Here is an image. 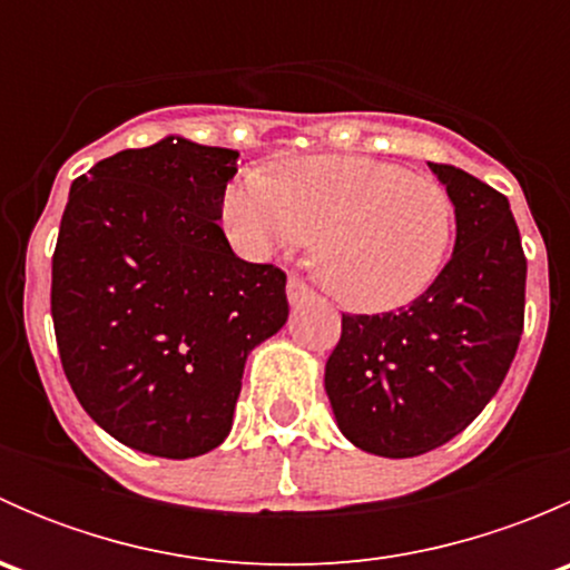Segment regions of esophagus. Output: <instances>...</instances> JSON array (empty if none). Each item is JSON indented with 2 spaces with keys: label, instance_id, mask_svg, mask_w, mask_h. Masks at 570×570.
Masks as SVG:
<instances>
[{
  "label": "esophagus",
  "instance_id": "obj_1",
  "mask_svg": "<svg viewBox=\"0 0 570 570\" xmlns=\"http://www.w3.org/2000/svg\"><path fill=\"white\" fill-rule=\"evenodd\" d=\"M286 297H289L292 306H301V303L312 301V289H308L306 284H303L301 278H289V284H286Z\"/></svg>",
  "mask_w": 570,
  "mask_h": 570
}]
</instances>
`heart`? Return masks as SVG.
Returning <instances> with one entry per match:
<instances>
[{"label":"heart","instance_id":"b5f03b06","mask_svg":"<svg viewBox=\"0 0 570 570\" xmlns=\"http://www.w3.org/2000/svg\"><path fill=\"white\" fill-rule=\"evenodd\" d=\"M223 226L245 256L312 243L322 289L350 312L383 314L422 297L444 269L455 204L439 181L372 157L317 154L245 170L223 195Z\"/></svg>","mask_w":570,"mask_h":570}]
</instances>
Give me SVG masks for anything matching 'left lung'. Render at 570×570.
<instances>
[{"label": "left lung", "mask_w": 570, "mask_h": 570, "mask_svg": "<svg viewBox=\"0 0 570 570\" xmlns=\"http://www.w3.org/2000/svg\"><path fill=\"white\" fill-rule=\"evenodd\" d=\"M455 204V250L400 312L344 314L325 394L344 439L377 458H416L463 433L499 392L524 327L527 258L508 198L428 163Z\"/></svg>", "instance_id": "left-lung-1"}]
</instances>
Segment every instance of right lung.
<instances>
[{"label": "right lung", "mask_w": 570, "mask_h": 570, "mask_svg": "<svg viewBox=\"0 0 570 570\" xmlns=\"http://www.w3.org/2000/svg\"><path fill=\"white\" fill-rule=\"evenodd\" d=\"M239 151L168 135L71 184L51 258L62 370L88 416L157 458L226 441L245 361L289 317L286 275L217 226Z\"/></svg>", "instance_id": "right-lung-1"}]
</instances>
